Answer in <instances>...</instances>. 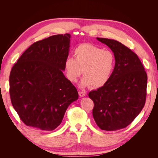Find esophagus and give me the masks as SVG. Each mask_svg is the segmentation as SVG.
Wrapping results in <instances>:
<instances>
[{
  "label": "esophagus",
  "mask_w": 158,
  "mask_h": 158,
  "mask_svg": "<svg viewBox=\"0 0 158 158\" xmlns=\"http://www.w3.org/2000/svg\"><path fill=\"white\" fill-rule=\"evenodd\" d=\"M78 94H79V95L80 97H84V96H85V92H82V91H79L78 92Z\"/></svg>",
  "instance_id": "obj_1"
}]
</instances>
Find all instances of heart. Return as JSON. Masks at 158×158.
<instances>
[{
    "label": "heart",
    "mask_w": 158,
    "mask_h": 158,
    "mask_svg": "<svg viewBox=\"0 0 158 158\" xmlns=\"http://www.w3.org/2000/svg\"><path fill=\"white\" fill-rule=\"evenodd\" d=\"M74 57L68 56L64 70L71 82H76L83 74L81 86L97 88L106 85L111 78L115 66V58L111 51L97 45L83 44L76 47Z\"/></svg>",
    "instance_id": "1"
}]
</instances>
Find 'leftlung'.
Instances as JSON below:
<instances>
[{"label": "left lung", "mask_w": 158, "mask_h": 158, "mask_svg": "<svg viewBox=\"0 0 158 158\" xmlns=\"http://www.w3.org/2000/svg\"><path fill=\"white\" fill-rule=\"evenodd\" d=\"M97 40L112 50L115 66L108 82L88 96L94 103L97 125L103 131H117L130 125L144 107L147 74L137 55L127 47L116 40Z\"/></svg>", "instance_id": "8db88e82"}]
</instances>
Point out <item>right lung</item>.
<instances>
[{"label":"right lung","instance_id":"right-lung-1","mask_svg":"<svg viewBox=\"0 0 158 158\" xmlns=\"http://www.w3.org/2000/svg\"><path fill=\"white\" fill-rule=\"evenodd\" d=\"M70 37L55 35L35 42L13 66L9 78L11 102L28 127L53 131L78 98L77 89L63 73Z\"/></svg>","mask_w":158,"mask_h":158}]
</instances>
